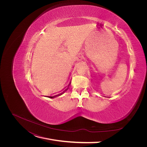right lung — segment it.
I'll list each match as a JSON object with an SVG mask.
<instances>
[{"label":"right lung","instance_id":"add662e5","mask_svg":"<svg viewBox=\"0 0 147 147\" xmlns=\"http://www.w3.org/2000/svg\"><path fill=\"white\" fill-rule=\"evenodd\" d=\"M55 96H53V97H52V96H49V98H53V97H55Z\"/></svg>","mask_w":147,"mask_h":147}]
</instances>
